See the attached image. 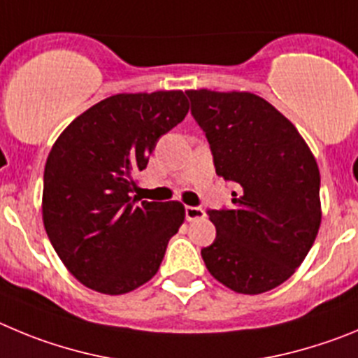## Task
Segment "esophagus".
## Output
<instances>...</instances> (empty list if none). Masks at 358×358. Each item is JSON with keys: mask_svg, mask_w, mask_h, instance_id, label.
<instances>
[{"mask_svg": "<svg viewBox=\"0 0 358 358\" xmlns=\"http://www.w3.org/2000/svg\"><path fill=\"white\" fill-rule=\"evenodd\" d=\"M205 217V210L201 207H185V219L187 221H198Z\"/></svg>", "mask_w": 358, "mask_h": 358, "instance_id": "esophagus-1", "label": "esophagus"}]
</instances>
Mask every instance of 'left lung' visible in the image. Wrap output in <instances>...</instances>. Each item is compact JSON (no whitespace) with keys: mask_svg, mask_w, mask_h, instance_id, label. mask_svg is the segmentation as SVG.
Here are the masks:
<instances>
[{"mask_svg":"<svg viewBox=\"0 0 358 358\" xmlns=\"http://www.w3.org/2000/svg\"><path fill=\"white\" fill-rule=\"evenodd\" d=\"M210 144L215 173L231 182V208L208 210L215 241L203 248L217 282L241 294L283 283L321 224L320 169L294 124L251 92L187 91Z\"/></svg>","mask_w":358,"mask_h":358,"instance_id":"1","label":"left lung"}]
</instances>
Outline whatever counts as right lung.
Segmentation results:
<instances>
[{"label":"right lung","mask_w":358,"mask_h":358,"mask_svg":"<svg viewBox=\"0 0 358 358\" xmlns=\"http://www.w3.org/2000/svg\"><path fill=\"white\" fill-rule=\"evenodd\" d=\"M187 112L182 91L115 94L78 115L51 148L44 228L85 287L124 294L159 271L185 208L178 201H141L131 191L160 137Z\"/></svg>","instance_id":"right-lung-1"}]
</instances>
